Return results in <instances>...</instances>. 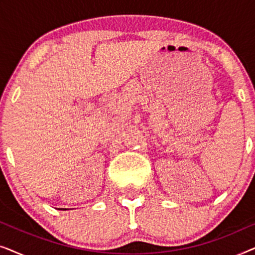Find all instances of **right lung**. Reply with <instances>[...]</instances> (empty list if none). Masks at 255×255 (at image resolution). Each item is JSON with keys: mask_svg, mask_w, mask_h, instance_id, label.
Instances as JSON below:
<instances>
[{"mask_svg": "<svg viewBox=\"0 0 255 255\" xmlns=\"http://www.w3.org/2000/svg\"><path fill=\"white\" fill-rule=\"evenodd\" d=\"M60 210H66V209H60Z\"/></svg>", "mask_w": 255, "mask_h": 255, "instance_id": "add662e5", "label": "right lung"}]
</instances>
